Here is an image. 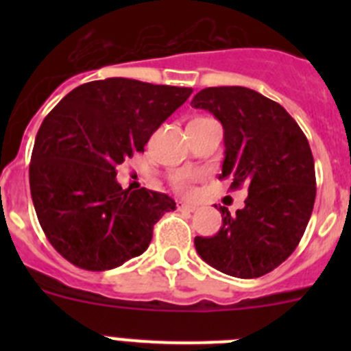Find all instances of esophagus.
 Segmentation results:
<instances>
[{"mask_svg": "<svg viewBox=\"0 0 351 351\" xmlns=\"http://www.w3.org/2000/svg\"><path fill=\"white\" fill-rule=\"evenodd\" d=\"M176 208H178V210H182V212H195L197 210V205L189 204V202L178 200V202H176Z\"/></svg>", "mask_w": 351, "mask_h": 351, "instance_id": "esophagus-1", "label": "esophagus"}]
</instances>
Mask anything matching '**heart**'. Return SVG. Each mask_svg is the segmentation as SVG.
I'll return each instance as SVG.
<instances>
[{
  "label": "heart",
  "mask_w": 351,
  "mask_h": 351,
  "mask_svg": "<svg viewBox=\"0 0 351 351\" xmlns=\"http://www.w3.org/2000/svg\"><path fill=\"white\" fill-rule=\"evenodd\" d=\"M197 178L195 173L192 171H180L173 176V186H175L178 192H189L190 186H192L193 180Z\"/></svg>",
  "instance_id": "obj_1"
}]
</instances>
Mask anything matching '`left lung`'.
Wrapping results in <instances>:
<instances>
[{"instance_id": "1", "label": "left lung", "mask_w": 351, "mask_h": 351, "mask_svg": "<svg viewBox=\"0 0 351 351\" xmlns=\"http://www.w3.org/2000/svg\"><path fill=\"white\" fill-rule=\"evenodd\" d=\"M192 107L224 127L219 178H231L232 190L247 189L236 214L219 207L222 228L212 238L197 236L195 250L222 274L258 278L293 253L313 214L316 171L307 137L282 105L250 88H205Z\"/></svg>"}]
</instances>
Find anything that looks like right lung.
Returning a JSON list of instances; mask_svg holds the SVG:
<instances>
[{"label":"right lung","instance_id":"obj_1","mask_svg":"<svg viewBox=\"0 0 351 351\" xmlns=\"http://www.w3.org/2000/svg\"><path fill=\"white\" fill-rule=\"evenodd\" d=\"M190 95L192 88L107 77L74 88L45 117L32 151L30 193L42 231L67 261L104 271L147 250L154 224L176 204L153 190H122L117 166L144 153Z\"/></svg>","mask_w":351,"mask_h":351}]
</instances>
